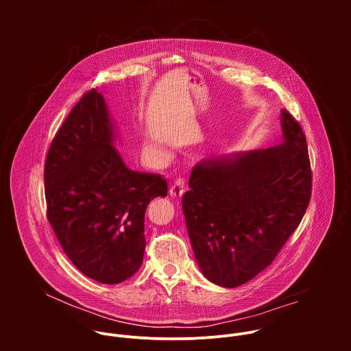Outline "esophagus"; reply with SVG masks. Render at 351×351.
Wrapping results in <instances>:
<instances>
[{
  "instance_id": "obj_1",
  "label": "esophagus",
  "mask_w": 351,
  "mask_h": 351,
  "mask_svg": "<svg viewBox=\"0 0 351 351\" xmlns=\"http://www.w3.org/2000/svg\"><path fill=\"white\" fill-rule=\"evenodd\" d=\"M183 191H184V179L183 178L175 179V182L172 183V186L169 189V194L172 197L178 198V197H180L183 194Z\"/></svg>"
}]
</instances>
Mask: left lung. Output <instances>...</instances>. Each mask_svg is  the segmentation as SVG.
I'll return each mask as SVG.
<instances>
[{
  "label": "left lung",
  "instance_id": "8db88e82",
  "mask_svg": "<svg viewBox=\"0 0 351 351\" xmlns=\"http://www.w3.org/2000/svg\"><path fill=\"white\" fill-rule=\"evenodd\" d=\"M283 143L208 157L195 164L182 198L199 269L237 287L264 271L302 222L313 176L306 136L282 110Z\"/></svg>",
  "mask_w": 351,
  "mask_h": 351
}]
</instances>
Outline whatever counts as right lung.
<instances>
[{
	"instance_id": "1",
	"label": "right lung",
	"mask_w": 351,
	"mask_h": 351,
	"mask_svg": "<svg viewBox=\"0 0 351 351\" xmlns=\"http://www.w3.org/2000/svg\"><path fill=\"white\" fill-rule=\"evenodd\" d=\"M114 143L106 99L91 88L57 132L44 165L48 222L73 265L106 285L138 271L147 206L168 193L161 175L129 169Z\"/></svg>"
}]
</instances>
